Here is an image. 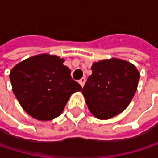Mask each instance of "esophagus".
Listing matches in <instances>:
<instances>
[{"label":"esophagus","mask_w":158,"mask_h":158,"mask_svg":"<svg viewBox=\"0 0 158 158\" xmlns=\"http://www.w3.org/2000/svg\"><path fill=\"white\" fill-rule=\"evenodd\" d=\"M85 81H86L85 78H82L81 79H79V83L80 84V86H81V87H83V86H84V84H85Z\"/></svg>","instance_id":"obj_1"}]
</instances>
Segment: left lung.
Wrapping results in <instances>:
<instances>
[{"instance_id":"left-lung-1","label":"left lung","mask_w":158,"mask_h":158,"mask_svg":"<svg viewBox=\"0 0 158 158\" xmlns=\"http://www.w3.org/2000/svg\"><path fill=\"white\" fill-rule=\"evenodd\" d=\"M82 94L94 117L108 120L125 110L137 89L140 73L132 63L120 58L103 59L91 66Z\"/></svg>"}]
</instances>
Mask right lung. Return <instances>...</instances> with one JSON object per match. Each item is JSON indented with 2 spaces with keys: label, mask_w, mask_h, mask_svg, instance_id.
I'll return each instance as SVG.
<instances>
[{
  "label": "right lung",
  "mask_w": 158,
  "mask_h": 158,
  "mask_svg": "<svg viewBox=\"0 0 158 158\" xmlns=\"http://www.w3.org/2000/svg\"><path fill=\"white\" fill-rule=\"evenodd\" d=\"M64 61L55 55L40 54L12 69L13 91L22 108L33 118L50 121L58 117L70 96L82 89Z\"/></svg>",
  "instance_id": "1"
}]
</instances>
